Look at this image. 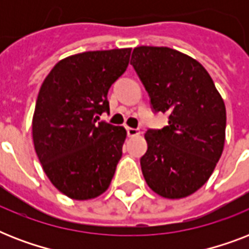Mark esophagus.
Instances as JSON below:
<instances>
[{
    "label": "esophagus",
    "mask_w": 249,
    "mask_h": 249,
    "mask_svg": "<svg viewBox=\"0 0 249 249\" xmlns=\"http://www.w3.org/2000/svg\"><path fill=\"white\" fill-rule=\"evenodd\" d=\"M126 133H128L129 137H136L140 134V130L134 128H126Z\"/></svg>",
    "instance_id": "esophagus-1"
}]
</instances>
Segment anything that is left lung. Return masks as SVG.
Segmentation results:
<instances>
[{
    "mask_svg": "<svg viewBox=\"0 0 249 249\" xmlns=\"http://www.w3.org/2000/svg\"><path fill=\"white\" fill-rule=\"evenodd\" d=\"M155 112L168 126L147 130L141 168L148 187L166 199H181L212 176L225 144L226 108L212 77L191 56L164 46H138L130 60Z\"/></svg>",
    "mask_w": 249,
    "mask_h": 249,
    "instance_id": "1",
    "label": "left lung"
}]
</instances>
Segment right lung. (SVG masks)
<instances>
[{"mask_svg":"<svg viewBox=\"0 0 249 249\" xmlns=\"http://www.w3.org/2000/svg\"><path fill=\"white\" fill-rule=\"evenodd\" d=\"M132 49L85 52L54 66L38 91L32 120L35 150L53 185L89 200L108 189L126 138L124 126L99 121L107 94L125 72Z\"/></svg>","mask_w":249,"mask_h":249,"instance_id":"obj_1","label":"right lung"}]
</instances>
